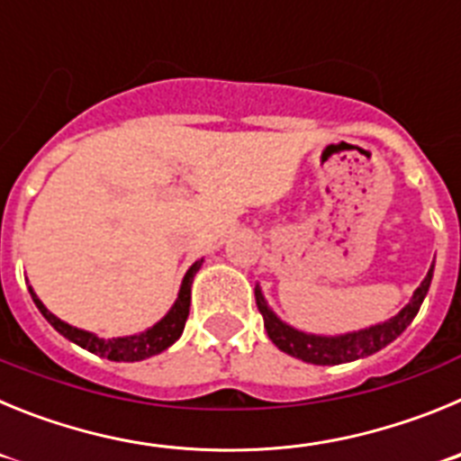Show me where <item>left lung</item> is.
Masks as SVG:
<instances>
[{
	"label": "left lung",
	"instance_id": "1",
	"mask_svg": "<svg viewBox=\"0 0 461 461\" xmlns=\"http://www.w3.org/2000/svg\"><path fill=\"white\" fill-rule=\"evenodd\" d=\"M431 276H434V266L429 267L420 286L415 288L409 304L399 313H394L393 319L369 325L365 330H356V332H346V335H312V332H303V330L284 323L270 309L258 284H256V307L263 313L267 337H270L272 344L279 351L288 353V356L297 357V360L309 362V365H341V362H353L360 360V357L374 356L376 351L385 348L390 341L397 339L409 328L418 309H420L422 300H425L427 291H429Z\"/></svg>",
	"mask_w": 461,
	"mask_h": 461
}]
</instances>
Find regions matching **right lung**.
Here are the masks:
<instances>
[{
  "mask_svg": "<svg viewBox=\"0 0 461 461\" xmlns=\"http://www.w3.org/2000/svg\"><path fill=\"white\" fill-rule=\"evenodd\" d=\"M203 258L195 260L194 266L186 270L185 279H182L180 293H177V300L170 307V312L166 313L164 319L154 323L152 328H148L145 332H138V335L129 337H113V339H104V337L94 335V332H87V330L73 328V325L64 323L62 319H57L55 313L48 312L46 304L41 303L39 295L34 293V288L30 286L32 300L39 307V312L43 313V319L52 325V328L59 332V335L67 337L68 341L78 344L80 348H87L89 353L101 357H108L113 362H138L145 360V357H152L157 353L166 351L168 346H173L175 341L180 339L182 330H185L186 316H189L191 307V284H194L195 272L201 270Z\"/></svg>",
  "mask_w": 461,
  "mask_h": 461,
  "instance_id": "obj_1",
  "label": "right lung"
}]
</instances>
